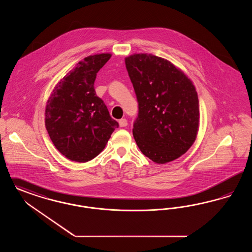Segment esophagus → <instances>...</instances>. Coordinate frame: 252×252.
<instances>
[{"mask_svg":"<svg viewBox=\"0 0 252 252\" xmlns=\"http://www.w3.org/2000/svg\"><path fill=\"white\" fill-rule=\"evenodd\" d=\"M119 126H121V127H125V126H127V120L126 119H121V120H119Z\"/></svg>","mask_w":252,"mask_h":252,"instance_id":"1","label":"esophagus"}]
</instances>
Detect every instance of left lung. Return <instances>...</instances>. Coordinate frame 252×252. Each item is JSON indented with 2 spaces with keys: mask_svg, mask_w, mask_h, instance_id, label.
Masks as SVG:
<instances>
[{
  "mask_svg": "<svg viewBox=\"0 0 252 252\" xmlns=\"http://www.w3.org/2000/svg\"><path fill=\"white\" fill-rule=\"evenodd\" d=\"M139 103L133 136L141 153L158 164L171 162L196 140L199 99L190 79L170 61L153 54L125 59Z\"/></svg>",
  "mask_w": 252,
  "mask_h": 252,
  "instance_id": "8db88e82",
  "label": "left lung"
}]
</instances>
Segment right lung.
<instances>
[{
    "label": "right lung",
    "instance_id": "right-lung-1",
    "mask_svg": "<svg viewBox=\"0 0 252 252\" xmlns=\"http://www.w3.org/2000/svg\"><path fill=\"white\" fill-rule=\"evenodd\" d=\"M111 57V53H101L79 62L56 84L47 102L45 126L50 138L72 161L94 158L119 126L94 87L97 72Z\"/></svg>",
    "mask_w": 252,
    "mask_h": 252
}]
</instances>
